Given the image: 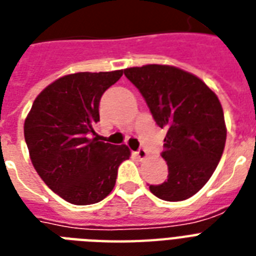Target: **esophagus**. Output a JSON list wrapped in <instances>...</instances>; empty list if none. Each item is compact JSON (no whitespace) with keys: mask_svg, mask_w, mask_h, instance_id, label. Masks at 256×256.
<instances>
[{"mask_svg":"<svg viewBox=\"0 0 256 256\" xmlns=\"http://www.w3.org/2000/svg\"><path fill=\"white\" fill-rule=\"evenodd\" d=\"M134 155L138 156V158L140 160H146V158H148V154H146V150H142V148H140V150H138V152H134Z\"/></svg>","mask_w":256,"mask_h":256,"instance_id":"obj_1","label":"esophagus"}]
</instances>
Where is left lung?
<instances>
[{"label":"left lung","mask_w":256,"mask_h":256,"mask_svg":"<svg viewBox=\"0 0 256 256\" xmlns=\"http://www.w3.org/2000/svg\"><path fill=\"white\" fill-rule=\"evenodd\" d=\"M124 74L146 98L156 124L167 130L162 156L168 179L150 191L167 202L191 198L212 176L224 150L227 128L216 93L172 65L132 66Z\"/></svg>","instance_id":"left-lung-1"}]
</instances>
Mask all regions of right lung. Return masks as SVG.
<instances>
[{"label":"right lung","instance_id":"obj_1","mask_svg":"<svg viewBox=\"0 0 256 256\" xmlns=\"http://www.w3.org/2000/svg\"><path fill=\"white\" fill-rule=\"evenodd\" d=\"M122 76L120 69L60 77L36 97L25 118L33 167L69 203L88 206L106 198L116 184L118 166L130 159L126 144L101 142L94 132L101 96Z\"/></svg>","mask_w":256,"mask_h":256}]
</instances>
